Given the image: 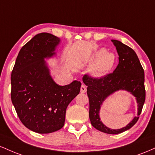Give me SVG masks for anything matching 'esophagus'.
<instances>
[{"label":"esophagus","mask_w":155,"mask_h":155,"mask_svg":"<svg viewBox=\"0 0 155 155\" xmlns=\"http://www.w3.org/2000/svg\"><path fill=\"white\" fill-rule=\"evenodd\" d=\"M80 91L81 93H85L87 92V87L84 84H82L81 86V89H80Z\"/></svg>","instance_id":"esophagus-1"}]
</instances>
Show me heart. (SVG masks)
<instances>
[{"mask_svg": "<svg viewBox=\"0 0 155 155\" xmlns=\"http://www.w3.org/2000/svg\"><path fill=\"white\" fill-rule=\"evenodd\" d=\"M95 60L97 62L90 70L92 75L95 76L104 75L111 70L116 63L115 55L113 53L107 52L105 49H101L96 53Z\"/></svg>", "mask_w": 155, "mask_h": 155, "instance_id": "obj_1", "label": "heart"}]
</instances>
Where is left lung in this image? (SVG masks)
<instances>
[{
    "instance_id": "obj_1",
    "label": "left lung",
    "mask_w": 155,
    "mask_h": 155,
    "mask_svg": "<svg viewBox=\"0 0 155 155\" xmlns=\"http://www.w3.org/2000/svg\"><path fill=\"white\" fill-rule=\"evenodd\" d=\"M111 41L116 47L119 55V64L114 72L100 78H94L85 74L82 80L87 86V93L90 101L89 117L92 125L103 133L118 134L131 128L139 118L146 97L144 71L133 49L120 41L111 40ZM120 89L130 91L136 97L138 103V115L126 127L113 130L102 124L99 112L100 106L106 97Z\"/></svg>"
}]
</instances>
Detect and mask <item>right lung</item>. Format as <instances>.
Returning <instances> with one entry per match:
<instances>
[{"instance_id":"right-lung-1","label":"right lung","mask_w":155,"mask_h":155,"mask_svg":"<svg viewBox=\"0 0 155 155\" xmlns=\"http://www.w3.org/2000/svg\"><path fill=\"white\" fill-rule=\"evenodd\" d=\"M60 41L50 33L35 35L20 49L12 72V104L22 123L35 133L61 129L68 106L80 92V81L60 86L49 74L44 58L55 54Z\"/></svg>"}]
</instances>
